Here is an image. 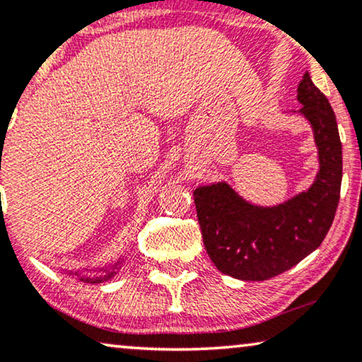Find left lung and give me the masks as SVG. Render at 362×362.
Listing matches in <instances>:
<instances>
[{"label": "left lung", "mask_w": 362, "mask_h": 362, "mask_svg": "<svg viewBox=\"0 0 362 362\" xmlns=\"http://www.w3.org/2000/svg\"><path fill=\"white\" fill-rule=\"evenodd\" d=\"M298 112L313 130L318 173L306 191L276 206L244 199L227 181L197 186L192 196L207 255L222 274L262 281L318 249L333 224L343 180V148L333 108L306 72Z\"/></svg>", "instance_id": "left-lung-1"}]
</instances>
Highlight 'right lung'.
Returning <instances> with one entry per match:
<instances>
[{
    "mask_svg": "<svg viewBox=\"0 0 362 362\" xmlns=\"http://www.w3.org/2000/svg\"><path fill=\"white\" fill-rule=\"evenodd\" d=\"M123 262H125V257L120 255L115 262L112 264L103 265V267H93V269H78V270H69L67 276H77L78 280L83 281V284H103V281L112 280L115 276V270L117 267H120Z\"/></svg>",
    "mask_w": 362,
    "mask_h": 362,
    "instance_id": "obj_1",
    "label": "right lung"
}]
</instances>
